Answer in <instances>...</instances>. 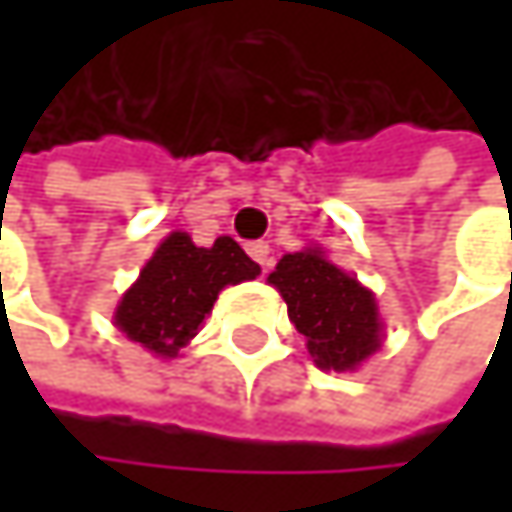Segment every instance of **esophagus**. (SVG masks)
<instances>
[{"mask_svg":"<svg viewBox=\"0 0 512 512\" xmlns=\"http://www.w3.org/2000/svg\"><path fill=\"white\" fill-rule=\"evenodd\" d=\"M249 255L255 257L257 263H260V269H263V272L272 266V249H269L266 243H249Z\"/></svg>","mask_w":512,"mask_h":512,"instance_id":"34e87169","label":"esophagus"}]
</instances>
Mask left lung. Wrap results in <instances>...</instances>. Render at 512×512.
<instances>
[{"mask_svg":"<svg viewBox=\"0 0 512 512\" xmlns=\"http://www.w3.org/2000/svg\"><path fill=\"white\" fill-rule=\"evenodd\" d=\"M269 284L287 302V314L308 353L323 370H356L382 344L376 299L353 275L338 269L320 249L284 255Z\"/></svg>","mask_w":512,"mask_h":512,"instance_id":"8db88e82","label":"left lung"}]
</instances>
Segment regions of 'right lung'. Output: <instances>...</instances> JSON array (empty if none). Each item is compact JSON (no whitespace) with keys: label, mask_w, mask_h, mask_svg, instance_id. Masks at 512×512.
<instances>
[{"label":"right lung","mask_w":512,"mask_h":512,"mask_svg":"<svg viewBox=\"0 0 512 512\" xmlns=\"http://www.w3.org/2000/svg\"><path fill=\"white\" fill-rule=\"evenodd\" d=\"M257 275L260 266L231 237L201 249L189 234L174 231L118 302L115 326L156 356L174 358L198 335L219 293Z\"/></svg>","instance_id":"obj_1"}]
</instances>
